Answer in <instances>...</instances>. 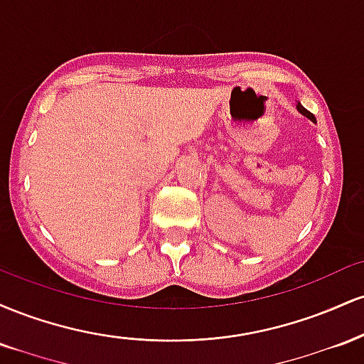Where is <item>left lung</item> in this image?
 <instances>
[{
  "mask_svg": "<svg viewBox=\"0 0 364 364\" xmlns=\"http://www.w3.org/2000/svg\"><path fill=\"white\" fill-rule=\"evenodd\" d=\"M298 111H299V112H301V114H304V116H306V118H310L311 121H315V116H313L310 111H306V109H304V107H303V106H301V104H299V102H298Z\"/></svg>",
  "mask_w": 364,
  "mask_h": 364,
  "instance_id": "obj_1",
  "label": "left lung"
}]
</instances>
